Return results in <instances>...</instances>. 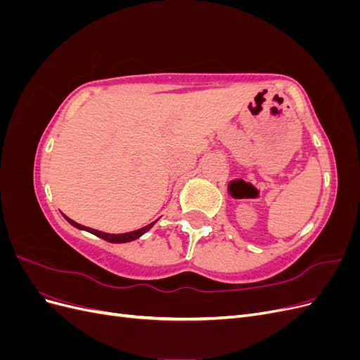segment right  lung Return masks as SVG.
I'll return each instance as SVG.
<instances>
[{
    "mask_svg": "<svg viewBox=\"0 0 360 360\" xmlns=\"http://www.w3.org/2000/svg\"><path fill=\"white\" fill-rule=\"evenodd\" d=\"M64 217H66V219H68V221H69V222H70L73 226L79 228V230H85V231H89V233H91V234H94V236H97V237L103 238V240H106V242H111V243H126V242H132V240H135V238H138V237L143 236L144 233H147V231L150 230V228L156 224V221H155V222L148 224L147 226L141 228V230H136V231H130V233H124V234H108V233H102V231L93 230V228H89V226H84V225H81V224H76L75 221L69 219L68 216H64Z\"/></svg>",
    "mask_w": 360,
    "mask_h": 360,
    "instance_id": "1",
    "label": "right lung"
}]
</instances>
